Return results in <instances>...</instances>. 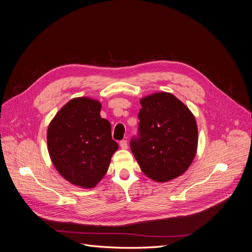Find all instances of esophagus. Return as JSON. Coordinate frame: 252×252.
<instances>
[{
	"label": "esophagus",
	"instance_id": "1",
	"mask_svg": "<svg viewBox=\"0 0 252 252\" xmlns=\"http://www.w3.org/2000/svg\"><path fill=\"white\" fill-rule=\"evenodd\" d=\"M120 146L122 149H127L128 148V144H127V140H122L120 142Z\"/></svg>",
	"mask_w": 252,
	"mask_h": 252
}]
</instances>
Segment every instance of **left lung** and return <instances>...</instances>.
I'll use <instances>...</instances> for the list:
<instances>
[{"label": "left lung", "instance_id": "8db88e82", "mask_svg": "<svg viewBox=\"0 0 252 252\" xmlns=\"http://www.w3.org/2000/svg\"><path fill=\"white\" fill-rule=\"evenodd\" d=\"M141 105L139 132L130 141L141 170L157 182L180 177L196 154L197 127L193 114L168 93L145 96Z\"/></svg>", "mask_w": 252, "mask_h": 252}]
</instances>
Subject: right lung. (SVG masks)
<instances>
[{
    "label": "right lung",
    "mask_w": 252,
    "mask_h": 252,
    "mask_svg": "<svg viewBox=\"0 0 252 252\" xmlns=\"http://www.w3.org/2000/svg\"><path fill=\"white\" fill-rule=\"evenodd\" d=\"M100 111L101 103L93 98H72L48 126L53 165L65 180L83 188H93L103 179L119 148L111 138L110 123Z\"/></svg>",
    "instance_id": "add662e5"
}]
</instances>
